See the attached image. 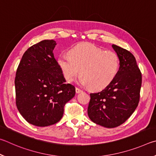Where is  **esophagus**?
I'll return each mask as SVG.
<instances>
[{
    "mask_svg": "<svg viewBox=\"0 0 156 156\" xmlns=\"http://www.w3.org/2000/svg\"><path fill=\"white\" fill-rule=\"evenodd\" d=\"M82 92L81 89H80L79 88H76V93H80V92Z\"/></svg>",
    "mask_w": 156,
    "mask_h": 156,
    "instance_id": "obj_1",
    "label": "esophagus"
}]
</instances>
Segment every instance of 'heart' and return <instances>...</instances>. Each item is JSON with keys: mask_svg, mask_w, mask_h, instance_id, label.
Returning a JSON list of instances; mask_svg holds the SVG:
<instances>
[{"mask_svg": "<svg viewBox=\"0 0 156 156\" xmlns=\"http://www.w3.org/2000/svg\"><path fill=\"white\" fill-rule=\"evenodd\" d=\"M68 54L62 53L57 62L68 81H73L81 73L80 82L92 90L104 89L118 73L119 57L112 51H106L91 44H79Z\"/></svg>", "mask_w": 156, "mask_h": 156, "instance_id": "obj_1", "label": "heart"}]
</instances>
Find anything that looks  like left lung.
Instances as JSON below:
<instances>
[{
  "mask_svg": "<svg viewBox=\"0 0 156 156\" xmlns=\"http://www.w3.org/2000/svg\"><path fill=\"white\" fill-rule=\"evenodd\" d=\"M119 57L118 73L102 91L90 93L88 114L92 122L108 128L118 127L127 121L140 101L142 74L130 51L112 44Z\"/></svg>",
  "mask_w": 156,
  "mask_h": 156,
  "instance_id": "8db88e82",
  "label": "left lung"
}]
</instances>
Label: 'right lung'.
<instances>
[{"mask_svg":"<svg viewBox=\"0 0 156 156\" xmlns=\"http://www.w3.org/2000/svg\"><path fill=\"white\" fill-rule=\"evenodd\" d=\"M57 44L44 40L29 47L16 70V103L30 124L46 127L59 121L64 106L75 94L66 80L53 51Z\"/></svg>","mask_w":156,"mask_h":156,"instance_id":"right-lung-1","label":"right lung"}]
</instances>
